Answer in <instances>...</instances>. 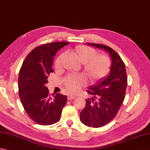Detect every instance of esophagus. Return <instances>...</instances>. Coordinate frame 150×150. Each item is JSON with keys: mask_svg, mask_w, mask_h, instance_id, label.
Here are the masks:
<instances>
[{"mask_svg": "<svg viewBox=\"0 0 150 150\" xmlns=\"http://www.w3.org/2000/svg\"><path fill=\"white\" fill-rule=\"evenodd\" d=\"M75 98V96H73V95H68V99L69 100H71L73 99V98Z\"/></svg>", "mask_w": 150, "mask_h": 150, "instance_id": "1", "label": "esophagus"}]
</instances>
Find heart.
Here are the masks:
<instances>
[{"instance_id":"heart-1","label":"heart","mask_w":150,"mask_h":150,"mask_svg":"<svg viewBox=\"0 0 150 150\" xmlns=\"http://www.w3.org/2000/svg\"><path fill=\"white\" fill-rule=\"evenodd\" d=\"M71 53L79 61L83 64V69L91 81L96 82L106 78L110 72L111 61L104 54H97L93 47L86 45H79L71 50ZM62 55L55 60V66L58 68L60 65ZM86 83V79L82 75H68L64 80L66 90L69 93H76Z\"/></svg>"}]
</instances>
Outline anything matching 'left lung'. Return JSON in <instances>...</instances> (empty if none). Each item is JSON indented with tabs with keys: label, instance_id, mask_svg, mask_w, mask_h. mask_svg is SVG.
I'll list each match as a JSON object with an SVG mask.
<instances>
[{
	"label": "left lung",
	"instance_id": "1",
	"mask_svg": "<svg viewBox=\"0 0 150 150\" xmlns=\"http://www.w3.org/2000/svg\"><path fill=\"white\" fill-rule=\"evenodd\" d=\"M88 44L106 51L111 58L109 76L90 87L87 92L92 97L86 100V106L80 113L84 125L99 128L110 123L117 115L125 98L128 79L125 64L115 51L101 44Z\"/></svg>",
	"mask_w": 150,
	"mask_h": 150
}]
</instances>
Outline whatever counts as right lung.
Instances as JSON below:
<instances>
[{"label": "right lung", "instance_id": "obj_1", "mask_svg": "<svg viewBox=\"0 0 150 150\" xmlns=\"http://www.w3.org/2000/svg\"><path fill=\"white\" fill-rule=\"evenodd\" d=\"M68 42L42 44L29 53L19 71L18 95L24 110L31 120L47 126L59 122L67 97L57 93L50 97L46 84L47 76L53 73L54 56Z\"/></svg>", "mask_w": 150, "mask_h": 150}]
</instances>
